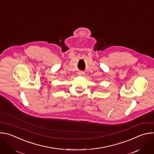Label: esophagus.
<instances>
[{"mask_svg":"<svg viewBox=\"0 0 154 154\" xmlns=\"http://www.w3.org/2000/svg\"><path fill=\"white\" fill-rule=\"evenodd\" d=\"M78 75H85V72L83 71H80L79 72H78Z\"/></svg>","mask_w":154,"mask_h":154,"instance_id":"esophagus-1","label":"esophagus"}]
</instances>
